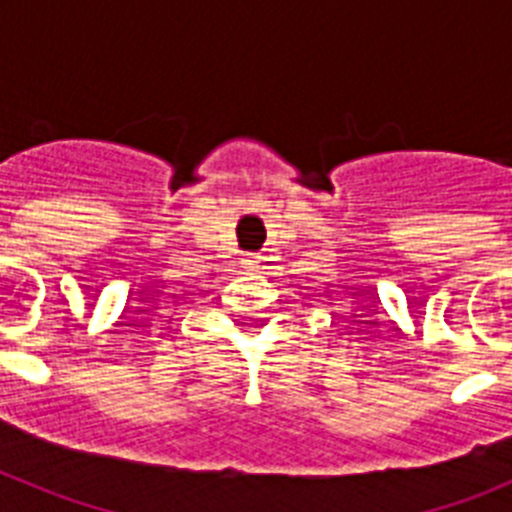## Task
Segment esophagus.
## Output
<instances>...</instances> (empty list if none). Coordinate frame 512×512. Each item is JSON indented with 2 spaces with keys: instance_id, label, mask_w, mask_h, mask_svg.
Returning a JSON list of instances; mask_svg holds the SVG:
<instances>
[{
  "instance_id": "1",
  "label": "esophagus",
  "mask_w": 512,
  "mask_h": 512,
  "mask_svg": "<svg viewBox=\"0 0 512 512\" xmlns=\"http://www.w3.org/2000/svg\"><path fill=\"white\" fill-rule=\"evenodd\" d=\"M241 264H243V269H246V271H259L261 256H259V253H246Z\"/></svg>"
}]
</instances>
